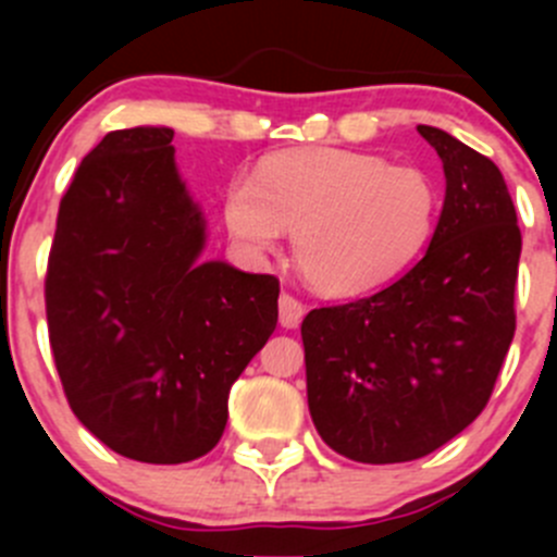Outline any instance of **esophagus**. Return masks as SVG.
Instances as JSON below:
<instances>
[{
    "instance_id": "obj_1",
    "label": "esophagus",
    "mask_w": 557,
    "mask_h": 557,
    "mask_svg": "<svg viewBox=\"0 0 557 557\" xmlns=\"http://www.w3.org/2000/svg\"><path fill=\"white\" fill-rule=\"evenodd\" d=\"M307 307L301 305L296 296L290 294H283L280 296V323L285 325V329H296V325L301 323V318H305Z\"/></svg>"
}]
</instances>
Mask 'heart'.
I'll list each match as a JSON object with an SVG mask.
<instances>
[{"instance_id":"obj_1","label":"heart","mask_w":557,"mask_h":557,"mask_svg":"<svg viewBox=\"0 0 557 557\" xmlns=\"http://www.w3.org/2000/svg\"><path fill=\"white\" fill-rule=\"evenodd\" d=\"M234 243L250 256L290 234L294 261L314 290L358 296L380 288L429 245L440 185L414 164L345 148L272 156L256 177H234L223 199Z\"/></svg>"}]
</instances>
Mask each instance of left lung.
<instances>
[{
	"label": "left lung",
	"mask_w": 557,
	"mask_h": 557,
	"mask_svg": "<svg viewBox=\"0 0 557 557\" xmlns=\"http://www.w3.org/2000/svg\"><path fill=\"white\" fill-rule=\"evenodd\" d=\"M418 132L447 180L425 256L301 323L314 429L358 463L423 458L474 423L515 336L522 237L504 174L442 128Z\"/></svg>",
	"instance_id": "obj_1"
}]
</instances>
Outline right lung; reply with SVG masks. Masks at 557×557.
I'll list each match as a JSON object with an SVG mask.
<instances>
[{"instance_id": "obj_1", "label": "right lung", "mask_w": 557, "mask_h": 557, "mask_svg": "<svg viewBox=\"0 0 557 557\" xmlns=\"http://www.w3.org/2000/svg\"><path fill=\"white\" fill-rule=\"evenodd\" d=\"M174 132H110L59 205L45 312L66 401L123 458L188 463L218 445L228 391L277 325L280 280L199 261L205 218Z\"/></svg>"}]
</instances>
